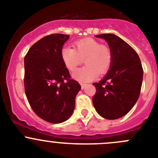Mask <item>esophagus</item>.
Returning <instances> with one entry per match:
<instances>
[{
	"label": "esophagus",
	"instance_id": "1",
	"mask_svg": "<svg viewBox=\"0 0 158 158\" xmlns=\"http://www.w3.org/2000/svg\"><path fill=\"white\" fill-rule=\"evenodd\" d=\"M81 89H84L85 88V87L87 86L86 84H84V83H81Z\"/></svg>",
	"mask_w": 158,
	"mask_h": 158
}]
</instances>
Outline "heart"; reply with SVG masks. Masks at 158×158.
Here are the masks:
<instances>
[{
  "mask_svg": "<svg viewBox=\"0 0 158 158\" xmlns=\"http://www.w3.org/2000/svg\"><path fill=\"white\" fill-rule=\"evenodd\" d=\"M61 59L68 70L74 72L83 62L86 66L78 69L73 74L74 78L80 81H90L99 75L109 71L112 65L113 56L108 47L102 45L92 38L77 40L74 48L69 46L61 50Z\"/></svg>",
  "mask_w": 158,
  "mask_h": 158,
  "instance_id": "b5f03b06",
  "label": "heart"
}]
</instances>
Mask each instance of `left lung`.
I'll list each match as a JSON object with an SVG mask.
<instances>
[{"instance_id": "left-lung-1", "label": "left lung", "mask_w": 158, "mask_h": 158, "mask_svg": "<svg viewBox=\"0 0 158 158\" xmlns=\"http://www.w3.org/2000/svg\"><path fill=\"white\" fill-rule=\"evenodd\" d=\"M107 41L113 56L111 67L102 80L93 85L95 110L102 118L114 120L128 114L138 100L143 83V69L135 51L118 36H95Z\"/></svg>"}]
</instances>
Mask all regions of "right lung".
Wrapping results in <instances>:
<instances>
[{"label":"right lung","instance_id":"right-lung-1","mask_svg":"<svg viewBox=\"0 0 158 158\" xmlns=\"http://www.w3.org/2000/svg\"><path fill=\"white\" fill-rule=\"evenodd\" d=\"M69 37L61 34L46 36L33 44L24 58L27 100L39 118L52 124L70 118L81 89L61 59V50Z\"/></svg>","mask_w":158,"mask_h":158}]
</instances>
